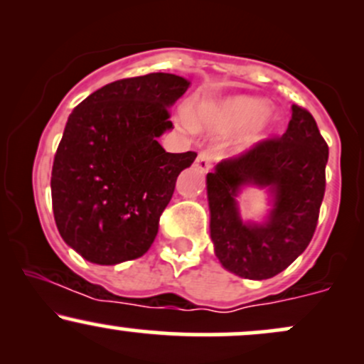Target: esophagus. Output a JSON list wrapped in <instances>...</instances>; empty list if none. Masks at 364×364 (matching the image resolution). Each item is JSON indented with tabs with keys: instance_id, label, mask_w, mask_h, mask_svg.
<instances>
[{
	"instance_id": "esophagus-1",
	"label": "esophagus",
	"mask_w": 364,
	"mask_h": 364,
	"mask_svg": "<svg viewBox=\"0 0 364 364\" xmlns=\"http://www.w3.org/2000/svg\"><path fill=\"white\" fill-rule=\"evenodd\" d=\"M210 154L208 152H200L198 157L195 159V168L198 171H202V173H207L208 169H210Z\"/></svg>"
}]
</instances>
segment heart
I'll return each instance as SVG.
<instances>
[{"label":"heart","mask_w":364,"mask_h":364,"mask_svg":"<svg viewBox=\"0 0 364 364\" xmlns=\"http://www.w3.org/2000/svg\"><path fill=\"white\" fill-rule=\"evenodd\" d=\"M277 112L269 102L250 95H232L220 101H202L191 107L188 121L196 132L210 135L237 133V150H248L269 136L277 124Z\"/></svg>","instance_id":"b5f03b06"}]
</instances>
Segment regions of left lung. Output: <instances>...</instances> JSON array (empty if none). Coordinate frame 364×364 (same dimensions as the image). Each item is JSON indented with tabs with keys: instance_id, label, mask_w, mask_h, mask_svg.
<instances>
[{
	"instance_id": "1",
	"label": "left lung",
	"mask_w": 364,
	"mask_h": 364,
	"mask_svg": "<svg viewBox=\"0 0 364 364\" xmlns=\"http://www.w3.org/2000/svg\"><path fill=\"white\" fill-rule=\"evenodd\" d=\"M281 139L265 140L207 174L210 237L220 265L240 277L263 281L286 270L310 245L325 193L328 147L316 121L292 104ZM246 186L269 193L260 223L243 221L237 196Z\"/></svg>"
}]
</instances>
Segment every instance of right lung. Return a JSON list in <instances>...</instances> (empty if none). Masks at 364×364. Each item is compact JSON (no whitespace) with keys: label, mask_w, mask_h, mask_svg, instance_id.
Wrapping results in <instances>:
<instances>
[{"label":"right lung","mask_w":364,"mask_h":364,"mask_svg":"<svg viewBox=\"0 0 364 364\" xmlns=\"http://www.w3.org/2000/svg\"><path fill=\"white\" fill-rule=\"evenodd\" d=\"M190 82L171 73L123 78L95 90L66 121L53 162L51 196L66 245L97 265L149 252L159 219L196 154H169L168 107Z\"/></svg>","instance_id":"add662e5"}]
</instances>
